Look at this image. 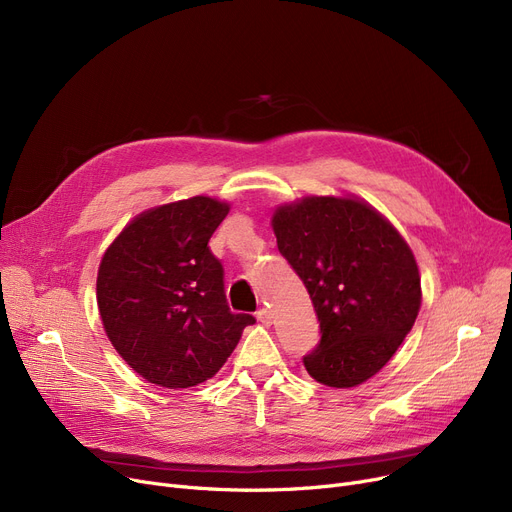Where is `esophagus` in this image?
Returning a JSON list of instances; mask_svg holds the SVG:
<instances>
[{"label": "esophagus", "instance_id": "esophagus-1", "mask_svg": "<svg viewBox=\"0 0 512 512\" xmlns=\"http://www.w3.org/2000/svg\"><path fill=\"white\" fill-rule=\"evenodd\" d=\"M257 319L261 321V324H272V311L261 307V309L257 311Z\"/></svg>", "mask_w": 512, "mask_h": 512}]
</instances>
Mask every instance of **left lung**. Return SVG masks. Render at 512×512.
Returning a JSON list of instances; mask_svg holds the SVG:
<instances>
[{"label": "left lung", "instance_id": "8db88e82", "mask_svg": "<svg viewBox=\"0 0 512 512\" xmlns=\"http://www.w3.org/2000/svg\"><path fill=\"white\" fill-rule=\"evenodd\" d=\"M278 251L303 280L321 338L303 357L313 380L353 388L378 373L421 307L413 251L371 205L305 197L274 213Z\"/></svg>", "mask_w": 512, "mask_h": 512}]
</instances>
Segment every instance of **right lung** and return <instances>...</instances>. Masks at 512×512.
I'll list each match as a JSON object with an SVG mask.
<instances>
[{"instance_id":"obj_1","label":"right lung","mask_w":512,"mask_h":512,"mask_svg":"<svg viewBox=\"0 0 512 512\" xmlns=\"http://www.w3.org/2000/svg\"><path fill=\"white\" fill-rule=\"evenodd\" d=\"M228 203L193 197L137 215L105 251L97 305L107 338L151 384L193 388L220 371L249 313H232L209 238Z\"/></svg>"}]
</instances>
